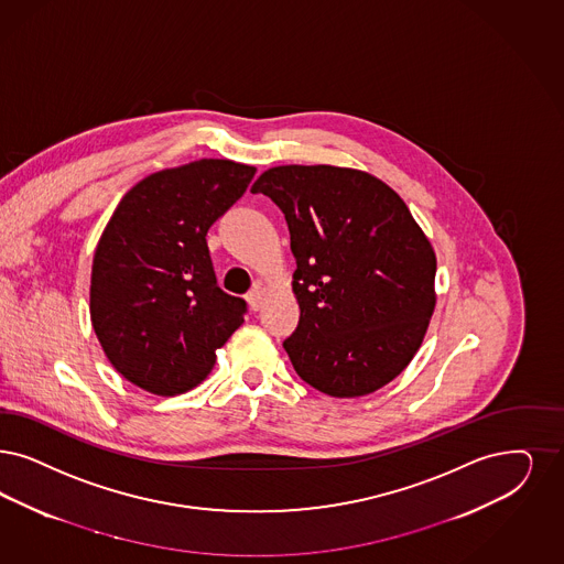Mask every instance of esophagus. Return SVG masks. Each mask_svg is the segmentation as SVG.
<instances>
[{"mask_svg": "<svg viewBox=\"0 0 564 564\" xmlns=\"http://www.w3.org/2000/svg\"><path fill=\"white\" fill-rule=\"evenodd\" d=\"M263 294H265V291L261 289V284H257V286L249 292L247 299H249V305H251L252 312H259V310H261V305H263Z\"/></svg>", "mask_w": 564, "mask_h": 564, "instance_id": "obj_1", "label": "esophagus"}]
</instances>
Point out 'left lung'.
I'll return each instance as SVG.
<instances>
[{
	"mask_svg": "<svg viewBox=\"0 0 564 564\" xmlns=\"http://www.w3.org/2000/svg\"><path fill=\"white\" fill-rule=\"evenodd\" d=\"M284 213L301 317L282 343L330 397H361L412 361L435 310L437 259L399 194L330 165L268 169L252 184Z\"/></svg>",
	"mask_w": 564,
	"mask_h": 564,
	"instance_id": "obj_1",
	"label": "left lung"
}]
</instances>
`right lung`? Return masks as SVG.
<instances>
[{
  "label": "right lung",
  "instance_id": "1",
  "mask_svg": "<svg viewBox=\"0 0 564 564\" xmlns=\"http://www.w3.org/2000/svg\"><path fill=\"white\" fill-rule=\"evenodd\" d=\"M252 175L224 159L165 169L112 213L94 254L89 313L106 357L140 389L186 393L245 322L247 301L217 284L207 231Z\"/></svg>",
  "mask_w": 564,
  "mask_h": 564
}]
</instances>
